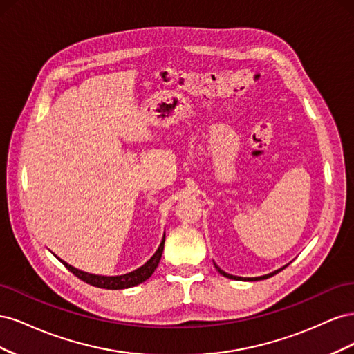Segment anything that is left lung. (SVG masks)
<instances>
[{
    "instance_id": "8db88e82",
    "label": "left lung",
    "mask_w": 354,
    "mask_h": 354,
    "mask_svg": "<svg viewBox=\"0 0 354 354\" xmlns=\"http://www.w3.org/2000/svg\"><path fill=\"white\" fill-rule=\"evenodd\" d=\"M214 266H216V269L220 272V274L229 277V279H234V281H261V279H267V277H270V276H273V274H276V273H279V272L283 269V267H282V269L276 270V272H273V273L264 274V276H259V277H241V276H233V274H229V273H226V272H223L217 264H214Z\"/></svg>"
}]
</instances>
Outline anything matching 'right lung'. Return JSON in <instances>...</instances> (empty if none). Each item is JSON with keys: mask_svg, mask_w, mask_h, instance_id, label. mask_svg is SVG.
<instances>
[{"mask_svg": "<svg viewBox=\"0 0 354 354\" xmlns=\"http://www.w3.org/2000/svg\"><path fill=\"white\" fill-rule=\"evenodd\" d=\"M164 242H165V234L162 238V242L158 246L156 252L151 257V260L147 263H145L142 267H138L137 270L130 272L127 274H121V276H100V274H91L87 272H82L75 269L71 264H68L66 261L60 260L59 257V261H62V264L66 267V269L73 273L77 277H80L81 281H84L85 283H90L93 286H97V288H104V289H125V288H131L136 286L138 283H142L145 281H147L149 277L152 276V273L156 270V267L159 264L160 257H162V251H164Z\"/></svg>", "mask_w": 354, "mask_h": 354, "instance_id": "1", "label": "right lung"}]
</instances>
